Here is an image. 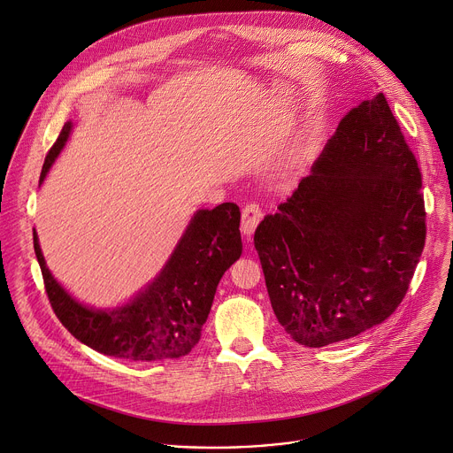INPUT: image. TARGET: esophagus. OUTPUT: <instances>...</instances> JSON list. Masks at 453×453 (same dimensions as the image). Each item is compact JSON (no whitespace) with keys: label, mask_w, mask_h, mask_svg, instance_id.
<instances>
[{"label":"esophagus","mask_w":453,"mask_h":453,"mask_svg":"<svg viewBox=\"0 0 453 453\" xmlns=\"http://www.w3.org/2000/svg\"><path fill=\"white\" fill-rule=\"evenodd\" d=\"M262 211L257 203H248L244 209H242V234L244 235H251L257 228V225L260 223L262 219Z\"/></svg>","instance_id":"34e87169"}]
</instances>
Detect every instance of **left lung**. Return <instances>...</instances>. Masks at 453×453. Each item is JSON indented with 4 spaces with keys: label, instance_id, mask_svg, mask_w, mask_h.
Returning a JSON list of instances; mask_svg holds the SVG:
<instances>
[{
    "label": "left lung",
    "instance_id": "8db88e82",
    "mask_svg": "<svg viewBox=\"0 0 453 453\" xmlns=\"http://www.w3.org/2000/svg\"><path fill=\"white\" fill-rule=\"evenodd\" d=\"M421 173L386 96L351 109L298 189L255 230L271 307L321 348L386 321L425 246Z\"/></svg>",
    "mask_w": 453,
    "mask_h": 453
}]
</instances>
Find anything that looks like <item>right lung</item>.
I'll return each mask as SVG.
<instances>
[{
	"mask_svg": "<svg viewBox=\"0 0 453 453\" xmlns=\"http://www.w3.org/2000/svg\"><path fill=\"white\" fill-rule=\"evenodd\" d=\"M71 130L73 123L67 121L44 160L39 186ZM239 221L235 203L196 211L160 273L130 302L114 309H95L74 300L48 269L35 230L34 250L50 303L80 342L104 355L153 363L184 357L198 344L218 284L242 253Z\"/></svg>",
	"mask_w": 453,
	"mask_h": 453,
	"instance_id": "right-lung-1",
	"label": "right lung"
}]
</instances>
